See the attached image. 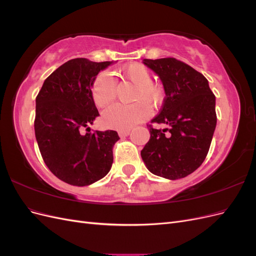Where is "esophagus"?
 Returning a JSON list of instances; mask_svg holds the SVG:
<instances>
[{
	"label": "esophagus",
	"instance_id": "34e87169",
	"mask_svg": "<svg viewBox=\"0 0 256 256\" xmlns=\"http://www.w3.org/2000/svg\"><path fill=\"white\" fill-rule=\"evenodd\" d=\"M130 129H126V130H120L118 131V136H127L130 134Z\"/></svg>",
	"mask_w": 256,
	"mask_h": 256
}]
</instances>
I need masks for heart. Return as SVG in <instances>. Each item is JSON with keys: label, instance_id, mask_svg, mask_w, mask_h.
<instances>
[{"label": "heart", "instance_id": "1", "mask_svg": "<svg viewBox=\"0 0 256 256\" xmlns=\"http://www.w3.org/2000/svg\"><path fill=\"white\" fill-rule=\"evenodd\" d=\"M122 79L136 85L132 104H113L102 113V122L106 127L116 130L132 128L150 114V106H159L164 100V88L160 83L152 81V74L146 66L131 63L120 72ZM92 99L97 108L111 104L116 97L115 85L106 74H98L90 88Z\"/></svg>", "mask_w": 256, "mask_h": 256}]
</instances>
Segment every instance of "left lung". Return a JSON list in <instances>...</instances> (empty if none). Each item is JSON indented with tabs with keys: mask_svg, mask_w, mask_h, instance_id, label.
I'll use <instances>...</instances> for the list:
<instances>
[{
	"mask_svg": "<svg viewBox=\"0 0 256 256\" xmlns=\"http://www.w3.org/2000/svg\"><path fill=\"white\" fill-rule=\"evenodd\" d=\"M143 63L164 83L166 97L152 118L150 138L141 150L150 171L168 180L194 172L205 160L216 125V97L205 76L175 58H145ZM152 123H166L156 130Z\"/></svg>",
	"mask_w": 256,
	"mask_h": 256,
	"instance_id": "8db88e82",
	"label": "left lung"
}]
</instances>
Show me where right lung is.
Masks as SVG:
<instances>
[{"label":"right lung","instance_id":"1","mask_svg":"<svg viewBox=\"0 0 256 256\" xmlns=\"http://www.w3.org/2000/svg\"><path fill=\"white\" fill-rule=\"evenodd\" d=\"M112 62L72 58L44 80L36 97L35 136L46 166L60 180L88 186L113 164L114 130L83 134L99 115L90 95L96 76Z\"/></svg>","mask_w":256,"mask_h":256}]
</instances>
